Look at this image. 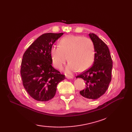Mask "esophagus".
<instances>
[{"instance_id":"34e87169","label":"esophagus","mask_w":132,"mask_h":132,"mask_svg":"<svg viewBox=\"0 0 132 132\" xmlns=\"http://www.w3.org/2000/svg\"><path fill=\"white\" fill-rule=\"evenodd\" d=\"M66 78H67V79H73V77H71V76H69V75H68V76H67Z\"/></svg>"}]
</instances>
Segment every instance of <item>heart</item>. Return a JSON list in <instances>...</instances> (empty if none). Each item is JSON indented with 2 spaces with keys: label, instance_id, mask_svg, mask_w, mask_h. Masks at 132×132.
Segmentation results:
<instances>
[{
  "label": "heart",
  "instance_id": "heart-1",
  "mask_svg": "<svg viewBox=\"0 0 132 132\" xmlns=\"http://www.w3.org/2000/svg\"><path fill=\"white\" fill-rule=\"evenodd\" d=\"M51 55L53 65L58 69H62L68 59L70 61L65 68L67 73L79 70L84 71L88 69L93 63L94 45L88 37L68 35L61 39L59 46L52 47Z\"/></svg>",
  "mask_w": 132,
  "mask_h": 132
}]
</instances>
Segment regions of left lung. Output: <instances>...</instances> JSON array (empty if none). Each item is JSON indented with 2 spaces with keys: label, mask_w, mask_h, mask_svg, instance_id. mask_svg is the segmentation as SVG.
<instances>
[{
  "label": "left lung",
  "mask_w": 132,
  "mask_h": 132,
  "mask_svg": "<svg viewBox=\"0 0 132 132\" xmlns=\"http://www.w3.org/2000/svg\"><path fill=\"white\" fill-rule=\"evenodd\" d=\"M95 47L93 65L81 74L77 76L85 81L86 88L80 91L83 97L96 100L101 97L107 90L111 81L112 60L109 47L96 35L89 34Z\"/></svg>",
  "instance_id": "obj_1"
}]
</instances>
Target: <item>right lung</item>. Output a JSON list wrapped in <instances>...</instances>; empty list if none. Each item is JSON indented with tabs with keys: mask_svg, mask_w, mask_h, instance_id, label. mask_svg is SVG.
<instances>
[{
	"mask_svg": "<svg viewBox=\"0 0 132 132\" xmlns=\"http://www.w3.org/2000/svg\"><path fill=\"white\" fill-rule=\"evenodd\" d=\"M63 35H42L23 55L20 70L22 84L30 96L38 101H47L53 98L58 84L65 78L52 65L51 55L52 45Z\"/></svg>",
	"mask_w": 132,
	"mask_h": 132,
	"instance_id": "obj_1",
	"label": "right lung"
}]
</instances>
